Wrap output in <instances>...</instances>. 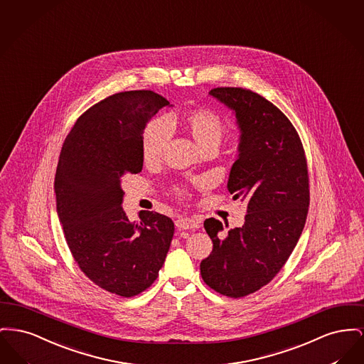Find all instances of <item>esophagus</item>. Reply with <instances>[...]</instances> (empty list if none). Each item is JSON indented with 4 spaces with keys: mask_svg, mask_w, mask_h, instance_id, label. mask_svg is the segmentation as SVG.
Returning a JSON list of instances; mask_svg holds the SVG:
<instances>
[{
    "mask_svg": "<svg viewBox=\"0 0 364 364\" xmlns=\"http://www.w3.org/2000/svg\"><path fill=\"white\" fill-rule=\"evenodd\" d=\"M175 226L178 230H196L200 228V223L191 218H179L175 220Z\"/></svg>",
    "mask_w": 364,
    "mask_h": 364,
    "instance_id": "obj_1",
    "label": "esophagus"
}]
</instances>
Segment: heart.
<instances>
[{
  "mask_svg": "<svg viewBox=\"0 0 364 364\" xmlns=\"http://www.w3.org/2000/svg\"><path fill=\"white\" fill-rule=\"evenodd\" d=\"M183 126L200 151L210 146H219L225 134L223 120L210 109L191 112L185 117ZM170 135L171 129L167 120L157 119L146 126L141 142V154L146 164L157 163L163 157Z\"/></svg>",
  "mask_w": 364,
  "mask_h": 364,
  "instance_id": "1",
  "label": "heart"
}]
</instances>
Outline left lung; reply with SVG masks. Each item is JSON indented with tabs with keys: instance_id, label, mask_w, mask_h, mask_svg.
I'll return each instance as SVG.
<instances>
[{
	"instance_id": "8db88e82",
	"label": "left lung",
	"mask_w": 364,
	"mask_h": 364,
	"mask_svg": "<svg viewBox=\"0 0 364 364\" xmlns=\"http://www.w3.org/2000/svg\"><path fill=\"white\" fill-rule=\"evenodd\" d=\"M208 96L229 108L240 132L228 189L247 203L245 223L219 238L222 222L204 228L213 242L200 264L204 282L229 297H244L279 272L306 225L309 189L299 134L275 105L241 87H216Z\"/></svg>"
}]
</instances>
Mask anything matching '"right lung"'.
<instances>
[{
  "instance_id": "1",
  "label": "right lung",
  "mask_w": 364,
  "mask_h": 364,
  "mask_svg": "<svg viewBox=\"0 0 364 364\" xmlns=\"http://www.w3.org/2000/svg\"><path fill=\"white\" fill-rule=\"evenodd\" d=\"M173 107L151 90L117 93L80 116L58 159V220L77 266L100 287L133 297L151 287L173 235V220L141 210L130 222L122 208V178L141 173V142L159 109Z\"/></svg>"
}]
</instances>
